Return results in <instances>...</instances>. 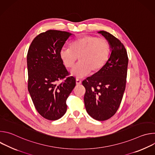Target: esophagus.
I'll return each mask as SVG.
<instances>
[{
  "label": "esophagus",
  "instance_id": "1",
  "mask_svg": "<svg viewBox=\"0 0 155 155\" xmlns=\"http://www.w3.org/2000/svg\"><path fill=\"white\" fill-rule=\"evenodd\" d=\"M81 83V81L80 80H79V79H76V84H80Z\"/></svg>",
  "mask_w": 155,
  "mask_h": 155
}]
</instances>
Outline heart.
Here are the masks:
<instances>
[{
    "label": "heart",
    "mask_w": 155,
    "mask_h": 155,
    "mask_svg": "<svg viewBox=\"0 0 155 155\" xmlns=\"http://www.w3.org/2000/svg\"><path fill=\"white\" fill-rule=\"evenodd\" d=\"M110 45L105 38L93 35L81 36L70 43V48H62L59 58L65 68L71 69L78 58L79 62L71 71L77 78L94 74L102 69L110 55Z\"/></svg>",
    "instance_id": "b5f03b06"
}]
</instances>
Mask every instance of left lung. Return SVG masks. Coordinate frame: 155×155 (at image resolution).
I'll list each match as a JSON object with an SVG mask.
<instances>
[{
    "label": "left lung",
    "mask_w": 155,
    "mask_h": 155,
    "mask_svg": "<svg viewBox=\"0 0 155 155\" xmlns=\"http://www.w3.org/2000/svg\"><path fill=\"white\" fill-rule=\"evenodd\" d=\"M101 34L109 42L111 54L99 72L83 81L86 92L84 105L87 114L98 121L115 115L121 104L126 87L128 57L123 44L104 31Z\"/></svg>",
    "instance_id": "obj_1"
}]
</instances>
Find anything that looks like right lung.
Masks as SVG:
<instances>
[{"label":"right lung","mask_w":155,"mask_h":155,"mask_svg":"<svg viewBox=\"0 0 155 155\" xmlns=\"http://www.w3.org/2000/svg\"><path fill=\"white\" fill-rule=\"evenodd\" d=\"M72 34L48 30L32 41L27 55L28 91L39 114L57 120L67 111L66 100L75 86L59 58V51ZM66 79L61 84L58 81Z\"/></svg>","instance_id":"add662e5"}]
</instances>
